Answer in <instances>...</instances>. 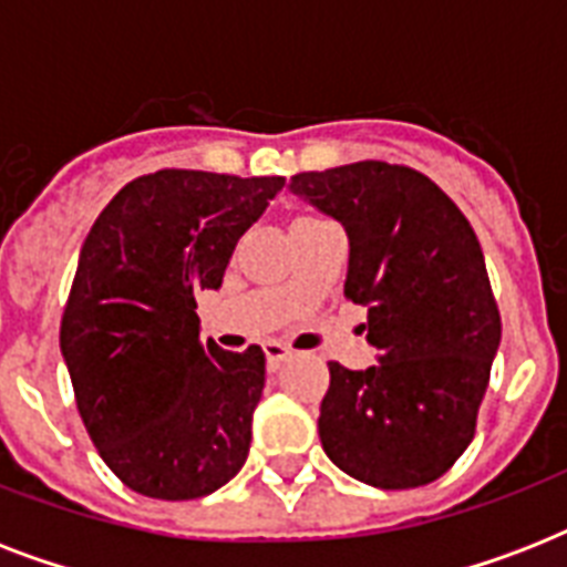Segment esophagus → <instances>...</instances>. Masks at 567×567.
<instances>
[{"label":"esophagus","instance_id":"obj_1","mask_svg":"<svg viewBox=\"0 0 567 567\" xmlns=\"http://www.w3.org/2000/svg\"><path fill=\"white\" fill-rule=\"evenodd\" d=\"M265 355H267V371H276V368L291 355V347H285L282 341H267Z\"/></svg>","mask_w":567,"mask_h":567}]
</instances>
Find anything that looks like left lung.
<instances>
[{
	"label": "left lung",
	"mask_w": 567,
	"mask_h": 567,
	"mask_svg": "<svg viewBox=\"0 0 567 567\" xmlns=\"http://www.w3.org/2000/svg\"><path fill=\"white\" fill-rule=\"evenodd\" d=\"M291 190L344 226V297L368 309L362 329L379 350L368 371L329 362L320 444L359 483H432L474 439L501 347L480 240L458 205L403 164L297 173Z\"/></svg>",
	"instance_id": "left-lung-1"
}]
</instances>
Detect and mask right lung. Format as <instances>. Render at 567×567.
<instances>
[{"mask_svg":"<svg viewBox=\"0 0 567 567\" xmlns=\"http://www.w3.org/2000/svg\"><path fill=\"white\" fill-rule=\"evenodd\" d=\"M282 176H137L87 231L61 318L84 430L132 492L196 501L247 462L265 353L199 338L196 297L217 291L235 244Z\"/></svg>","mask_w":567,"mask_h":567,"instance_id":"obj_1","label":"right lung"}]
</instances>
